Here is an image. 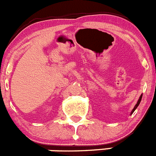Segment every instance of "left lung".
<instances>
[{
    "label": "left lung",
    "mask_w": 156,
    "mask_h": 156,
    "mask_svg": "<svg viewBox=\"0 0 156 156\" xmlns=\"http://www.w3.org/2000/svg\"><path fill=\"white\" fill-rule=\"evenodd\" d=\"M142 94H141V95H140V98H139V101H137V104L135 105V107H134V108H133V109H132V112H131V115H132V113H133V112H135V109L137 108V107H138V106H139V104H140V101H141V100H142Z\"/></svg>",
    "instance_id": "8db88e82"
}]
</instances>
